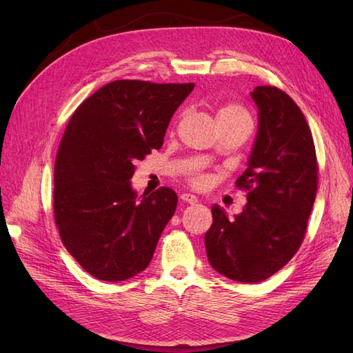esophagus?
Masks as SVG:
<instances>
[{
    "mask_svg": "<svg viewBox=\"0 0 353 353\" xmlns=\"http://www.w3.org/2000/svg\"><path fill=\"white\" fill-rule=\"evenodd\" d=\"M181 200L183 201V203H190V205L197 203V197L194 196V194H188V192L181 194Z\"/></svg>",
    "mask_w": 353,
    "mask_h": 353,
    "instance_id": "34e87169",
    "label": "esophagus"
}]
</instances>
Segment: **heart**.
I'll use <instances>...</instances> for the list:
<instances>
[{
  "label": "heart",
  "instance_id": "heart-1",
  "mask_svg": "<svg viewBox=\"0 0 353 353\" xmlns=\"http://www.w3.org/2000/svg\"><path fill=\"white\" fill-rule=\"evenodd\" d=\"M216 123L220 127H234L249 134L253 129V117L249 110L238 103H228L224 104L216 112ZM190 182L194 186H205L208 183V176L201 171H191Z\"/></svg>",
  "mask_w": 353,
  "mask_h": 353
}]
</instances>
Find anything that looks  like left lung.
<instances>
[{"label":"left lung","mask_w":353,"mask_h":353,"mask_svg":"<svg viewBox=\"0 0 353 353\" xmlns=\"http://www.w3.org/2000/svg\"><path fill=\"white\" fill-rule=\"evenodd\" d=\"M252 97L259 130L249 168L235 182L247 205L234 220L214 206L205 235L211 265L244 283L268 279L297 253L319 183L316 145L301 108L276 86H258Z\"/></svg>","instance_id":"left-lung-1"}]
</instances>
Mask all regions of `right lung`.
Listing matches in <instances>:
<instances>
[{
  "label": "right lung",
  "instance_id": "obj_1",
  "mask_svg": "<svg viewBox=\"0 0 353 353\" xmlns=\"http://www.w3.org/2000/svg\"><path fill=\"white\" fill-rule=\"evenodd\" d=\"M194 83L115 80L80 104L54 163V221L74 259L95 279L118 282L145 270L176 211L168 186L132 190L134 162L159 150L170 119Z\"/></svg>",
  "mask_w": 353,
  "mask_h": 353
}]
</instances>
